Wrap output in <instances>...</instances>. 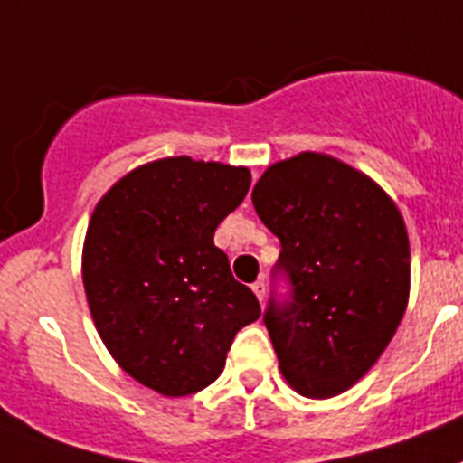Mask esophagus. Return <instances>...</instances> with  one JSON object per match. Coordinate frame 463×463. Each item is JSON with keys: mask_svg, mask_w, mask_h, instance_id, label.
Wrapping results in <instances>:
<instances>
[{"mask_svg": "<svg viewBox=\"0 0 463 463\" xmlns=\"http://www.w3.org/2000/svg\"><path fill=\"white\" fill-rule=\"evenodd\" d=\"M251 289H254L256 298L263 304V298H266V282H263V279H256L254 285H251Z\"/></svg>", "mask_w": 463, "mask_h": 463, "instance_id": "34e87169", "label": "esophagus"}]
</instances>
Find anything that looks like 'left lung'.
<instances>
[{"label": "left lung", "instance_id": "8db88e82", "mask_svg": "<svg viewBox=\"0 0 463 463\" xmlns=\"http://www.w3.org/2000/svg\"><path fill=\"white\" fill-rule=\"evenodd\" d=\"M251 202L294 287L291 304L263 316L279 372L306 398H334L374 367L405 316L402 213L367 174L322 153L268 166Z\"/></svg>", "mask_w": 463, "mask_h": 463}]
</instances>
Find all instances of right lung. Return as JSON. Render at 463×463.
<instances>
[{"label": "right lung", "mask_w": 463, "mask_h": 463, "mask_svg": "<svg viewBox=\"0 0 463 463\" xmlns=\"http://www.w3.org/2000/svg\"><path fill=\"white\" fill-rule=\"evenodd\" d=\"M247 166L165 157L136 166L100 197L81 250V282L115 363L166 398L223 372L235 334L261 306L213 244L240 207Z\"/></svg>", "instance_id": "add662e5"}]
</instances>
